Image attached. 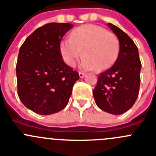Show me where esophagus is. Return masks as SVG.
Instances as JSON below:
<instances>
[{"instance_id": "esophagus-1", "label": "esophagus", "mask_w": 156, "mask_h": 156, "mask_svg": "<svg viewBox=\"0 0 156 156\" xmlns=\"http://www.w3.org/2000/svg\"><path fill=\"white\" fill-rule=\"evenodd\" d=\"M79 76L80 78H83L84 76H85V73H82V72H79Z\"/></svg>"}]
</instances>
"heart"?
I'll use <instances>...</instances> for the list:
<instances>
[{
	"mask_svg": "<svg viewBox=\"0 0 156 156\" xmlns=\"http://www.w3.org/2000/svg\"><path fill=\"white\" fill-rule=\"evenodd\" d=\"M60 50L69 66H74L83 50L81 67L103 71L115 63L119 54V42L113 34L103 27L86 24L76 28L71 32L70 37L63 40Z\"/></svg>",
	"mask_w": 156,
	"mask_h": 156,
	"instance_id": "heart-1",
	"label": "heart"
}]
</instances>
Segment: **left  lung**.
<instances>
[{"mask_svg": "<svg viewBox=\"0 0 156 156\" xmlns=\"http://www.w3.org/2000/svg\"><path fill=\"white\" fill-rule=\"evenodd\" d=\"M119 42L118 58L113 66L98 76L93 93L99 109L120 115L134 105L139 92L141 61L133 40L120 28L108 23Z\"/></svg>", "mask_w": 156, "mask_h": 156, "instance_id": "8db88e82", "label": "left lung"}]
</instances>
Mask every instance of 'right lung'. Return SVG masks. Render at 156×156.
Segmentation results:
<instances>
[{"instance_id": "add662e5", "label": "right lung", "mask_w": 156, "mask_h": 156, "mask_svg": "<svg viewBox=\"0 0 156 156\" xmlns=\"http://www.w3.org/2000/svg\"><path fill=\"white\" fill-rule=\"evenodd\" d=\"M73 27L68 23H50L37 28L19 50L16 73L17 94L23 105L41 115L66 107L79 73L62 59L60 44Z\"/></svg>"}]
</instances>
